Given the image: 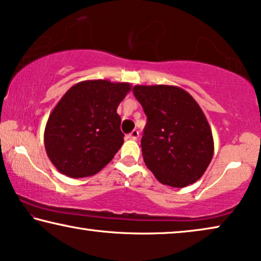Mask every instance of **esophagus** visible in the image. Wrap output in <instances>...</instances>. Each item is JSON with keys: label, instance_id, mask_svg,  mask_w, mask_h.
<instances>
[{"label": "esophagus", "instance_id": "34e87169", "mask_svg": "<svg viewBox=\"0 0 261 261\" xmlns=\"http://www.w3.org/2000/svg\"><path fill=\"white\" fill-rule=\"evenodd\" d=\"M139 137V132L137 131V130H134L131 132V134H129L126 136V138H129V139H134V141H136V139H137Z\"/></svg>", "mask_w": 261, "mask_h": 261}]
</instances>
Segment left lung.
I'll return each instance as SVG.
<instances>
[{
    "instance_id": "left-lung-1",
    "label": "left lung",
    "mask_w": 261,
    "mask_h": 261,
    "mask_svg": "<svg viewBox=\"0 0 261 261\" xmlns=\"http://www.w3.org/2000/svg\"><path fill=\"white\" fill-rule=\"evenodd\" d=\"M134 94L148 123L141 141L143 160L162 183L183 188L204 174L213 159L211 126L195 99L170 85H136Z\"/></svg>"
}]
</instances>
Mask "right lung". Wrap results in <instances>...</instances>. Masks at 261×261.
<instances>
[{
  "label": "right lung",
  "instance_id": "1",
  "mask_svg": "<svg viewBox=\"0 0 261 261\" xmlns=\"http://www.w3.org/2000/svg\"><path fill=\"white\" fill-rule=\"evenodd\" d=\"M129 83L85 80L64 94L47 120L45 149L61 174L92 176L111 162L124 143L117 108Z\"/></svg>",
  "mask_w": 261,
  "mask_h": 261
}]
</instances>
